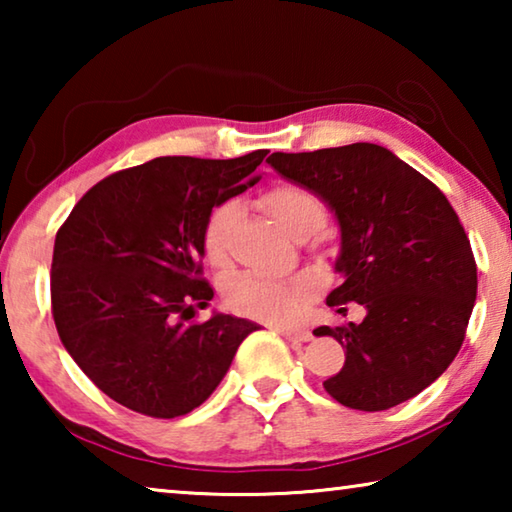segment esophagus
Here are the masks:
<instances>
[{"mask_svg": "<svg viewBox=\"0 0 512 512\" xmlns=\"http://www.w3.org/2000/svg\"><path fill=\"white\" fill-rule=\"evenodd\" d=\"M277 332L291 343H307L311 339V332H307V329H277Z\"/></svg>", "mask_w": 512, "mask_h": 512, "instance_id": "34e87169", "label": "esophagus"}]
</instances>
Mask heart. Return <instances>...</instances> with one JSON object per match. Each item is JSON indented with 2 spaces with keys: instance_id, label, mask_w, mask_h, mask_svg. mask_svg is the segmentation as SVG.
Segmentation results:
<instances>
[{
  "instance_id": "b5f03b06",
  "label": "heart",
  "mask_w": 512,
  "mask_h": 512,
  "mask_svg": "<svg viewBox=\"0 0 512 512\" xmlns=\"http://www.w3.org/2000/svg\"><path fill=\"white\" fill-rule=\"evenodd\" d=\"M262 205L296 239H307L309 235H314V232L323 228L327 216L316 194L293 183L268 187L262 194ZM235 219V201L219 203L207 216L203 228V253L207 262H212L214 266H223L228 262L230 235L232 228H235ZM311 291H314V284H311V280H305V277L289 282H275L255 273H239L230 277L228 284H225L223 296L228 307L237 311V314L280 325L298 316L302 302L311 296Z\"/></svg>"
}]
</instances>
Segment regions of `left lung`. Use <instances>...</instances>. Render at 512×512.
I'll list each match as a JSON object with an SVG mask.
<instances>
[{
  "instance_id": "left-lung-1",
  "label": "left lung",
  "mask_w": 512,
  "mask_h": 512,
  "mask_svg": "<svg viewBox=\"0 0 512 512\" xmlns=\"http://www.w3.org/2000/svg\"><path fill=\"white\" fill-rule=\"evenodd\" d=\"M271 167L311 189L341 225V287L329 307L359 302V325L316 327L345 348L323 381L336 402L386 411L433 384L461 350L476 300V262L447 196L384 146L357 142L273 153Z\"/></svg>"
}]
</instances>
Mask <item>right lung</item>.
I'll list each match as a JSON object with an SVG mask.
<instances>
[{"label":"right lung","instance_id":"add662e5","mask_svg":"<svg viewBox=\"0 0 512 512\" xmlns=\"http://www.w3.org/2000/svg\"><path fill=\"white\" fill-rule=\"evenodd\" d=\"M266 153L167 155L121 169L58 228L51 314L65 350L110 400L162 420L194 411L259 329L230 314L188 320L214 298L203 277L207 216L257 183L244 180Z\"/></svg>","mask_w":512,"mask_h":512}]
</instances>
